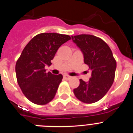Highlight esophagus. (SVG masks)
Wrapping results in <instances>:
<instances>
[{
	"mask_svg": "<svg viewBox=\"0 0 133 133\" xmlns=\"http://www.w3.org/2000/svg\"><path fill=\"white\" fill-rule=\"evenodd\" d=\"M64 79H66V80H69L70 78V76H69V75H64Z\"/></svg>",
	"mask_w": 133,
	"mask_h": 133,
	"instance_id": "obj_1",
	"label": "esophagus"
}]
</instances>
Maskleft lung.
Here are the masks:
<instances>
[{
	"mask_svg": "<svg viewBox=\"0 0 133 133\" xmlns=\"http://www.w3.org/2000/svg\"><path fill=\"white\" fill-rule=\"evenodd\" d=\"M71 37L83 52L84 63L91 70L89 81L80 79L79 86L74 89V94L83 103H94L101 99L111 87L117 63L110 47L101 38L90 35Z\"/></svg>",
	"mask_w": 133,
	"mask_h": 133,
	"instance_id": "1",
	"label": "left lung"
}]
</instances>
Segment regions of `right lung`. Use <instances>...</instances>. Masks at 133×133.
<instances>
[{
    "label": "right lung",
    "instance_id": "add662e5",
    "mask_svg": "<svg viewBox=\"0 0 133 133\" xmlns=\"http://www.w3.org/2000/svg\"><path fill=\"white\" fill-rule=\"evenodd\" d=\"M71 39L66 35L41 33L26 45L16 63V78L23 94L32 103L43 105L55 97L63 75L46 72L58 48Z\"/></svg>",
    "mask_w": 133,
    "mask_h": 133
}]
</instances>
